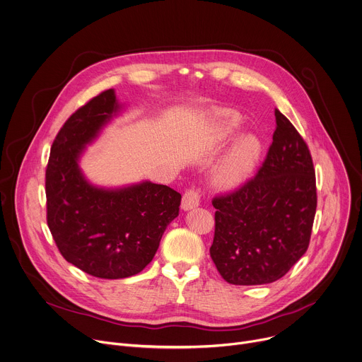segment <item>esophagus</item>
Segmentation results:
<instances>
[{"label":"esophagus","instance_id":"esophagus-1","mask_svg":"<svg viewBox=\"0 0 362 362\" xmlns=\"http://www.w3.org/2000/svg\"><path fill=\"white\" fill-rule=\"evenodd\" d=\"M199 206V194L195 189H187L182 195V202H181V209L184 211L192 210Z\"/></svg>","mask_w":362,"mask_h":362}]
</instances>
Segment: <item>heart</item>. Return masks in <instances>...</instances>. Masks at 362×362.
Returning a JSON list of instances; mask_svg holds the SVG:
<instances>
[{"mask_svg": "<svg viewBox=\"0 0 362 362\" xmlns=\"http://www.w3.org/2000/svg\"><path fill=\"white\" fill-rule=\"evenodd\" d=\"M242 127L237 116L224 119L214 132L216 144H226ZM263 155V142L253 134L237 136L213 170V185L220 191H234L245 185L256 171Z\"/></svg>", "mask_w": 362, "mask_h": 362, "instance_id": "b5f03b06", "label": "heart"}]
</instances>
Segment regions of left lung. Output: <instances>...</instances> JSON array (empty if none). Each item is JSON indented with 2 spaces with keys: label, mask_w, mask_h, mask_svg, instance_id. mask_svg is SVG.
<instances>
[{
  "label": "left lung",
  "mask_w": 362,
  "mask_h": 362,
  "mask_svg": "<svg viewBox=\"0 0 362 362\" xmlns=\"http://www.w3.org/2000/svg\"><path fill=\"white\" fill-rule=\"evenodd\" d=\"M276 129L257 175L213 199L216 231L210 256L226 282L266 285L305 255L316 211L309 149L289 119L274 110Z\"/></svg>",
  "instance_id": "1"
}]
</instances>
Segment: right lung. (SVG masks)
I'll list each match as a JSON object with an SVG mask.
<instances>
[{
    "instance_id": "1",
    "label": "right lung",
    "mask_w": 362,
    "mask_h": 362,
    "mask_svg": "<svg viewBox=\"0 0 362 362\" xmlns=\"http://www.w3.org/2000/svg\"><path fill=\"white\" fill-rule=\"evenodd\" d=\"M115 89L74 112L57 134L46 170L47 224L62 256L100 279L138 274L153 259L181 194L148 180L122 187L90 182L80 158L122 115Z\"/></svg>"
}]
</instances>
